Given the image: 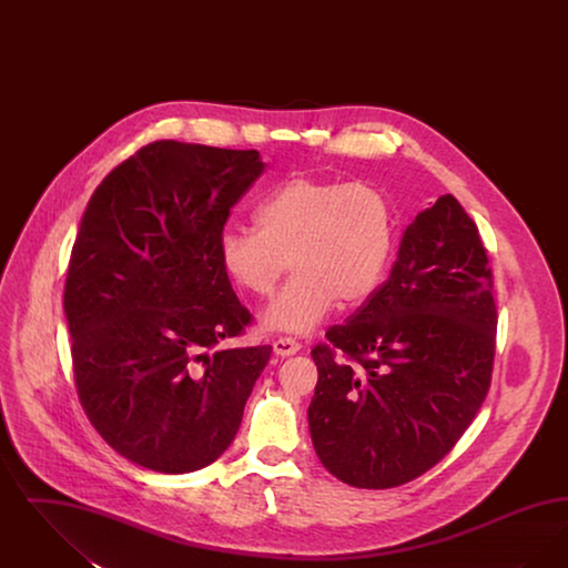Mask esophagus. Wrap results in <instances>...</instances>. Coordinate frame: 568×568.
<instances>
[{"mask_svg":"<svg viewBox=\"0 0 568 568\" xmlns=\"http://www.w3.org/2000/svg\"><path fill=\"white\" fill-rule=\"evenodd\" d=\"M272 349L276 355L281 357H287V355H296L302 345L297 343L296 338H290V336H278L274 343H272Z\"/></svg>","mask_w":568,"mask_h":568,"instance_id":"obj_1","label":"esophagus"}]
</instances>
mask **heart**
<instances>
[{
    "label": "heart",
    "mask_w": 568,
    "mask_h": 568,
    "mask_svg": "<svg viewBox=\"0 0 568 568\" xmlns=\"http://www.w3.org/2000/svg\"><path fill=\"white\" fill-rule=\"evenodd\" d=\"M257 230L225 227L216 257L241 290L271 296L290 262L296 274L266 308L268 329L306 334L341 304L377 292L387 271L396 221L385 193L366 183L294 176L255 211Z\"/></svg>",
    "instance_id": "b5f03b06"
}]
</instances>
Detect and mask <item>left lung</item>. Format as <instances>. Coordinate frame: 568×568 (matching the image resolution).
<instances>
[{
  "label": "left lung",
  "instance_id": "1",
  "mask_svg": "<svg viewBox=\"0 0 568 568\" xmlns=\"http://www.w3.org/2000/svg\"><path fill=\"white\" fill-rule=\"evenodd\" d=\"M496 322L479 230L440 195L406 225L389 278L311 352L308 428L325 468L387 489L445 458L486 400Z\"/></svg>",
  "mask_w": 568,
  "mask_h": 568
}]
</instances>
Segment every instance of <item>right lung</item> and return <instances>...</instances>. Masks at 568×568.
<instances>
[{
    "label": "right lung",
    "mask_w": 568,
    "mask_h": 568,
    "mask_svg": "<svg viewBox=\"0 0 568 568\" xmlns=\"http://www.w3.org/2000/svg\"><path fill=\"white\" fill-rule=\"evenodd\" d=\"M264 172L257 151L158 140L93 191L63 311L82 408L114 452L183 475L234 440L271 345L219 349L251 313L216 257L230 209Z\"/></svg>",
    "instance_id": "add662e5"
}]
</instances>
